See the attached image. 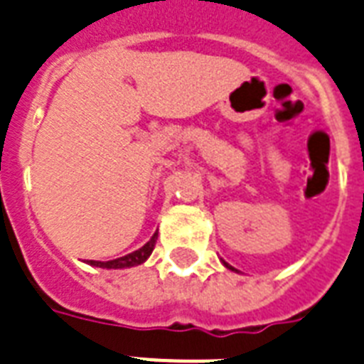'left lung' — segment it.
<instances>
[{
	"mask_svg": "<svg viewBox=\"0 0 364 364\" xmlns=\"http://www.w3.org/2000/svg\"><path fill=\"white\" fill-rule=\"evenodd\" d=\"M226 267H230V266H228V264H226Z\"/></svg>",
	"mask_w": 364,
	"mask_h": 364,
	"instance_id": "left-lung-1",
	"label": "left lung"
}]
</instances>
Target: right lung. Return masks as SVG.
I'll list each match as a JSON object with an SVG mask.
<instances>
[{
	"label": "right lung",
	"instance_id": "right-lung-1",
	"mask_svg": "<svg viewBox=\"0 0 364 364\" xmlns=\"http://www.w3.org/2000/svg\"><path fill=\"white\" fill-rule=\"evenodd\" d=\"M156 241H157V233H154V237L144 245L142 249L134 250V252H131V255L121 256V258H115V260H108V262L89 260V264L97 267H106V269H121V267L138 266V264H142V262H146L148 258H150L151 250H154V247H156Z\"/></svg>",
	"mask_w": 364,
	"mask_h": 364
}]
</instances>
